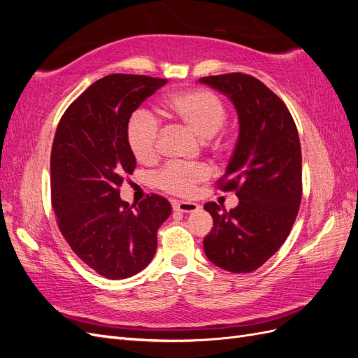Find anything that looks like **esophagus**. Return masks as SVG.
<instances>
[{"instance_id": "obj_1", "label": "esophagus", "mask_w": 358, "mask_h": 358, "mask_svg": "<svg viewBox=\"0 0 358 358\" xmlns=\"http://www.w3.org/2000/svg\"><path fill=\"white\" fill-rule=\"evenodd\" d=\"M173 209H175L176 212L192 213V212H197L200 209V204L191 203V201H176L175 204H173Z\"/></svg>"}]
</instances>
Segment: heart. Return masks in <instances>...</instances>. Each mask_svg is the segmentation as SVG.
Instances as JSON below:
<instances>
[{
    "label": "heart",
    "instance_id": "b5f03b06",
    "mask_svg": "<svg viewBox=\"0 0 358 358\" xmlns=\"http://www.w3.org/2000/svg\"><path fill=\"white\" fill-rule=\"evenodd\" d=\"M169 116L191 128L203 138L218 133L227 117V107L221 96L204 88H194L170 94L164 100ZM161 124L146 109L136 110L127 125V142L133 155L142 162L154 161L159 150ZM209 178L204 164L169 162L157 173V185L167 192L187 197L200 182Z\"/></svg>",
    "mask_w": 358,
    "mask_h": 358
}]
</instances>
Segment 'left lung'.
<instances>
[{
	"label": "left lung",
	"instance_id": "obj_1",
	"mask_svg": "<svg viewBox=\"0 0 358 358\" xmlns=\"http://www.w3.org/2000/svg\"><path fill=\"white\" fill-rule=\"evenodd\" d=\"M229 96L239 116V138L222 191H236L239 204L227 212L204 204L213 229L204 237L206 257L227 272L249 273L263 266L288 237L301 200V149L289 110L267 86L243 73L201 78Z\"/></svg>",
	"mask_w": 358,
	"mask_h": 358
}]
</instances>
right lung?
<instances>
[{"label": "right lung", "mask_w": 358, "mask_h": 358, "mask_svg": "<svg viewBox=\"0 0 358 358\" xmlns=\"http://www.w3.org/2000/svg\"><path fill=\"white\" fill-rule=\"evenodd\" d=\"M167 79L109 74L74 100L58 124L50 154L52 208L70 248L109 279L143 270L157 251V231L171 204L150 194L138 206L119 197L136 157L127 125L137 107Z\"/></svg>", "instance_id": "add662e5"}]
</instances>
